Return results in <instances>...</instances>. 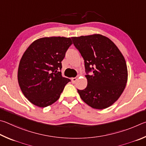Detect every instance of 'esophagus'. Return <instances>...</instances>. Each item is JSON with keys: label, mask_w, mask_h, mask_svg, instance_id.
<instances>
[{"label": "esophagus", "mask_w": 146, "mask_h": 146, "mask_svg": "<svg viewBox=\"0 0 146 146\" xmlns=\"http://www.w3.org/2000/svg\"><path fill=\"white\" fill-rule=\"evenodd\" d=\"M77 80H78L77 78H72V82L73 83H76V81H77Z\"/></svg>", "instance_id": "obj_1"}]
</instances>
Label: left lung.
<instances>
[{"label":"left lung","mask_w":146,"mask_h":146,"mask_svg":"<svg viewBox=\"0 0 146 146\" xmlns=\"http://www.w3.org/2000/svg\"><path fill=\"white\" fill-rule=\"evenodd\" d=\"M85 61L87 86L78 90L81 99L92 108L103 110L111 106L123 92L127 68L123 55L108 38L99 34L72 37ZM92 71L93 73L88 75Z\"/></svg>","instance_id":"obj_1"}]
</instances>
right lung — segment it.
I'll use <instances>...</instances> for the list:
<instances>
[{"instance_id": "obj_1", "label": "right lung", "mask_w": 146, "mask_h": 146, "mask_svg": "<svg viewBox=\"0 0 146 146\" xmlns=\"http://www.w3.org/2000/svg\"><path fill=\"white\" fill-rule=\"evenodd\" d=\"M72 44L70 38L44 37L34 41L25 51L18 69V82L29 101L40 108L60 98L70 80L62 77L61 61Z\"/></svg>"}]
</instances>
